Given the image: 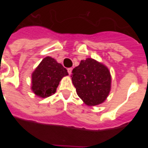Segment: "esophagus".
Segmentation results:
<instances>
[{
	"mask_svg": "<svg viewBox=\"0 0 148 148\" xmlns=\"http://www.w3.org/2000/svg\"><path fill=\"white\" fill-rule=\"evenodd\" d=\"M72 71H73V68H72V67L68 68V69H67V72H68V73L70 74V75L72 73Z\"/></svg>",
	"mask_w": 148,
	"mask_h": 148,
	"instance_id": "34e87169",
	"label": "esophagus"
}]
</instances>
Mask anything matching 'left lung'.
Wrapping results in <instances>:
<instances>
[{"instance_id": "1", "label": "left lung", "mask_w": 148, "mask_h": 148, "mask_svg": "<svg viewBox=\"0 0 148 148\" xmlns=\"http://www.w3.org/2000/svg\"><path fill=\"white\" fill-rule=\"evenodd\" d=\"M71 77L77 94L87 105L101 104L109 95L111 84L109 70L92 58L81 61L73 70Z\"/></svg>"}]
</instances>
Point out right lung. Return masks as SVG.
Segmentation results:
<instances>
[{
  "instance_id": "add662e5",
  "label": "right lung",
  "mask_w": 148,
  "mask_h": 148,
  "mask_svg": "<svg viewBox=\"0 0 148 148\" xmlns=\"http://www.w3.org/2000/svg\"><path fill=\"white\" fill-rule=\"evenodd\" d=\"M66 68L54 58L46 57L32 75V90L35 95L42 98L55 93L61 78L67 75Z\"/></svg>"
}]
</instances>
